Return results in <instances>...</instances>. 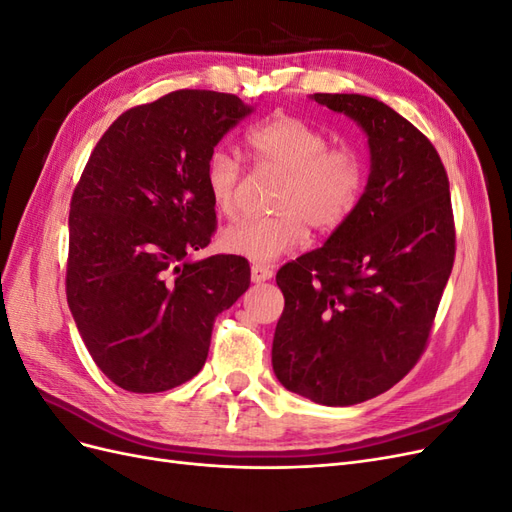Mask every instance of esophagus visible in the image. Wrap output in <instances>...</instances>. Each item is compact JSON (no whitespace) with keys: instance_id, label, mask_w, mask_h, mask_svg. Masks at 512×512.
Masks as SVG:
<instances>
[{"instance_id":"obj_1","label":"esophagus","mask_w":512,"mask_h":512,"mask_svg":"<svg viewBox=\"0 0 512 512\" xmlns=\"http://www.w3.org/2000/svg\"><path fill=\"white\" fill-rule=\"evenodd\" d=\"M273 277V269L265 267V265H254L252 267V282L260 284V282H267Z\"/></svg>"}]
</instances>
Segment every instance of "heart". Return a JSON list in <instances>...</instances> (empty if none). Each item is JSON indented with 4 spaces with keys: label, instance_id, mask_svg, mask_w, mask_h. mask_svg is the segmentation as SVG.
Listing matches in <instances>:
<instances>
[{
    "label": "heart",
    "instance_id": "b5f03b06",
    "mask_svg": "<svg viewBox=\"0 0 512 512\" xmlns=\"http://www.w3.org/2000/svg\"><path fill=\"white\" fill-rule=\"evenodd\" d=\"M254 168L282 175L273 198L277 213L243 220L222 232L228 254L252 262H271L305 241L307 230L333 232L359 205L367 183V158L359 145H331L329 134L314 123L277 115L258 123L245 136ZM243 168L235 153L213 149L205 164L211 203L224 218L239 215Z\"/></svg>",
    "mask_w": 512,
    "mask_h": 512
}]
</instances>
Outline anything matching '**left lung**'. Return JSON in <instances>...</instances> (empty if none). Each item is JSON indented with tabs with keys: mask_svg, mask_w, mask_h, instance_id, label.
I'll use <instances>...</instances> for the list:
<instances>
[{
	"mask_svg": "<svg viewBox=\"0 0 512 512\" xmlns=\"http://www.w3.org/2000/svg\"><path fill=\"white\" fill-rule=\"evenodd\" d=\"M369 136L371 173L350 218L322 247L286 262L273 371L288 391L352 406L389 391L421 359L455 262L446 168L391 106L314 94Z\"/></svg>",
	"mask_w": 512,
	"mask_h": 512,
	"instance_id": "obj_1",
	"label": "left lung"
}]
</instances>
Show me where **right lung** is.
<instances>
[{
  "label": "right lung",
  "instance_id": "1",
  "mask_svg": "<svg viewBox=\"0 0 512 512\" xmlns=\"http://www.w3.org/2000/svg\"><path fill=\"white\" fill-rule=\"evenodd\" d=\"M252 108L235 94L179 89L108 128L70 200L66 294L102 374L162 393L203 369L213 322L250 288L241 256L185 260L215 232L205 164Z\"/></svg>",
  "mask_w": 512,
  "mask_h": 512
}]
</instances>
